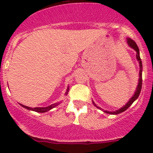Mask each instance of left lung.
I'll return each instance as SVG.
<instances>
[{"instance_id":"obj_1","label":"left lung","mask_w":153,"mask_h":153,"mask_svg":"<svg viewBox=\"0 0 153 153\" xmlns=\"http://www.w3.org/2000/svg\"><path fill=\"white\" fill-rule=\"evenodd\" d=\"M128 45L131 47V48H133L134 50H135L136 51H137V53H136V55H137V60L139 61V63H140V78H139V82H138V86H137V91H136L135 94H134V95H133V97H132L131 98V99L128 102V103L126 105H125L122 108H121L120 109H118V110H117V111H114V112H109V111H105V113H107V114H121V113H122V112H124L125 110H126V109H128V107L130 106L131 105L133 104V102L137 99V98L139 97V95H140V91H141V86H142V62H141V59H140V54H139V48H138L137 45V44L135 43V41H133V39H128ZM94 105H95L97 108H98V109H100L99 107L97 106V105L94 103V102H93Z\"/></svg>"}]
</instances>
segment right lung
<instances>
[{"label":"right lung","mask_w":153,"mask_h":153,"mask_svg":"<svg viewBox=\"0 0 153 153\" xmlns=\"http://www.w3.org/2000/svg\"><path fill=\"white\" fill-rule=\"evenodd\" d=\"M68 91H69V87L67 88V91H66V93H65V94H66V95H67V94H68ZM59 105V102H57V103H55V104L51 105H49V106H48V107H36V108H31V107L26 106V105H22L23 107H25V109H30V110H33V111L38 112V113H44V112L48 111V110L51 109L52 108H54V107H55L56 105Z\"/></svg>","instance_id":"right-lung-1"}]
</instances>
